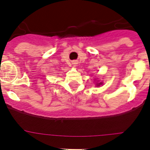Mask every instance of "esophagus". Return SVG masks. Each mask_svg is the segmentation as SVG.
I'll use <instances>...</instances> for the list:
<instances>
[{
    "label": "esophagus",
    "instance_id": "esophagus-1",
    "mask_svg": "<svg viewBox=\"0 0 150 150\" xmlns=\"http://www.w3.org/2000/svg\"><path fill=\"white\" fill-rule=\"evenodd\" d=\"M73 64H76V63H75V62H73Z\"/></svg>",
    "mask_w": 150,
    "mask_h": 150
}]
</instances>
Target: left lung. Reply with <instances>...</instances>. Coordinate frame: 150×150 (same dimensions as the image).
<instances>
[{
	"label": "left lung",
	"mask_w": 150,
	"mask_h": 150,
	"mask_svg": "<svg viewBox=\"0 0 150 150\" xmlns=\"http://www.w3.org/2000/svg\"><path fill=\"white\" fill-rule=\"evenodd\" d=\"M101 85H102V82L97 83H96V86H101Z\"/></svg>",
	"instance_id": "left-lung-1"
}]
</instances>
